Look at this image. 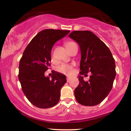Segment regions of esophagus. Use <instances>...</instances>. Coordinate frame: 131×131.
I'll list each match as a JSON object with an SVG mask.
<instances>
[{
    "mask_svg": "<svg viewBox=\"0 0 131 131\" xmlns=\"http://www.w3.org/2000/svg\"><path fill=\"white\" fill-rule=\"evenodd\" d=\"M67 81L68 82H69L70 81V77H67Z\"/></svg>",
    "mask_w": 131,
    "mask_h": 131,
    "instance_id": "34e87169",
    "label": "esophagus"
}]
</instances>
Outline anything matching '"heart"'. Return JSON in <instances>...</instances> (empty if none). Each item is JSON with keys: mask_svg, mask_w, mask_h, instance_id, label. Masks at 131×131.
<instances>
[{"mask_svg": "<svg viewBox=\"0 0 131 131\" xmlns=\"http://www.w3.org/2000/svg\"><path fill=\"white\" fill-rule=\"evenodd\" d=\"M74 43H76L74 42L69 41L65 43V46L67 48L68 50H69L71 47L74 45ZM57 70L60 73H63V74H72L73 71V64L63 63L57 67Z\"/></svg>", "mask_w": 131, "mask_h": 131, "instance_id": "b5f03b06", "label": "heart"}]
</instances>
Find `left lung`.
<instances>
[{"label":"left lung","instance_id":"8db88e82","mask_svg":"<svg viewBox=\"0 0 131 131\" xmlns=\"http://www.w3.org/2000/svg\"><path fill=\"white\" fill-rule=\"evenodd\" d=\"M69 37L80 47V74L92 73L88 81L78 76L79 84L74 90L76 100L84 106L98 105L112 89L116 76L115 59L108 47L91 31H74Z\"/></svg>","mask_w":131,"mask_h":131}]
</instances>
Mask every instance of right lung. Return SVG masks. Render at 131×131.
Masks as SVG:
<instances>
[{"label":"right lung","mask_w":131,"mask_h":131,"mask_svg":"<svg viewBox=\"0 0 131 131\" xmlns=\"http://www.w3.org/2000/svg\"><path fill=\"white\" fill-rule=\"evenodd\" d=\"M70 32L67 30L47 29L31 40L23 53L19 64L18 78L28 100L40 108H49L58 103L66 76L52 71V79L45 72L50 66L51 50L57 41Z\"/></svg>","instance_id":"right-lung-1"}]
</instances>
